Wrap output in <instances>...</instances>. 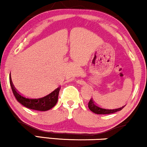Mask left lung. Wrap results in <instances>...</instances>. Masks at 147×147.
<instances>
[{"label":"left lung","mask_w":147,"mask_h":147,"mask_svg":"<svg viewBox=\"0 0 147 147\" xmlns=\"http://www.w3.org/2000/svg\"><path fill=\"white\" fill-rule=\"evenodd\" d=\"M88 106L90 111H92L95 114H97V115H108V114L115 113V112L120 111L125 107L124 106L121 107V108H116V109H107V108H104L97 105L92 98L90 99Z\"/></svg>","instance_id":"left-lung-1"}]
</instances>
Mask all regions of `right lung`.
<instances>
[{
  "label": "right lung",
  "instance_id": "right-lung-1",
  "mask_svg": "<svg viewBox=\"0 0 147 147\" xmlns=\"http://www.w3.org/2000/svg\"><path fill=\"white\" fill-rule=\"evenodd\" d=\"M10 84L13 93L18 102L29 109L39 110V111H46L53 108L57 104L59 90L61 89V87L59 86L50 93L43 97L39 98H30V97H25L18 93L13 85L12 81L11 80Z\"/></svg>",
  "mask_w": 147,
  "mask_h": 147
}]
</instances>
